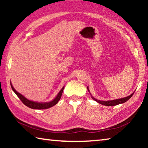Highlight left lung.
<instances>
[{"label":"left lung","instance_id":"left-lung-1","mask_svg":"<svg viewBox=\"0 0 148 148\" xmlns=\"http://www.w3.org/2000/svg\"><path fill=\"white\" fill-rule=\"evenodd\" d=\"M87 89H88V91L89 92L90 95H91V98L95 101L96 102H98V103L102 104V105H104V106H116L117 104H123L124 103V102H127L128 100H129L131 98L132 95H133L134 92H133L131 95H130L129 96H127L126 97H124V98H121V99H116V100H111V101H100V100H98L97 99L94 98L92 96V95L91 94V92L89 91V87H87Z\"/></svg>","mask_w":148,"mask_h":148}]
</instances>
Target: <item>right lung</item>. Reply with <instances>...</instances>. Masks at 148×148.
<instances>
[{"label": "right lung", "instance_id": "obj_1", "mask_svg": "<svg viewBox=\"0 0 148 148\" xmlns=\"http://www.w3.org/2000/svg\"><path fill=\"white\" fill-rule=\"evenodd\" d=\"M10 85H11L12 90H13L14 92L16 94L17 96L19 97V99L21 100V102H23L25 106H28L29 108H30L37 109V110L47 109L57 104V102H58L59 101V100L61 99L62 91H63V89L64 87V86L62 87V88L61 89V91L59 92V93L57 94V95L56 97H55V99L53 100H52L51 101L46 102H39L31 101V100H29L28 99H27L26 97H25L23 95L19 93V92H17L16 90L14 89V87H13V86H12L11 82H10Z\"/></svg>", "mask_w": 148, "mask_h": 148}]
</instances>
